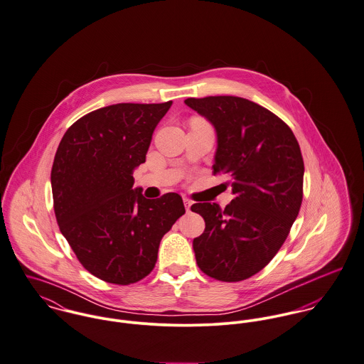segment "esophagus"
Returning <instances> with one entry per match:
<instances>
[{
  "label": "esophagus",
  "mask_w": 364,
  "mask_h": 364,
  "mask_svg": "<svg viewBox=\"0 0 364 364\" xmlns=\"http://www.w3.org/2000/svg\"><path fill=\"white\" fill-rule=\"evenodd\" d=\"M191 205H193V202L190 201L188 198H184V206H186V209H187V210H190Z\"/></svg>",
  "instance_id": "1"
}]
</instances>
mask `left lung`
Returning a JSON list of instances; mask_svg holds the SVG:
<instances>
[{
    "label": "left lung",
    "instance_id": "8db88e82",
    "mask_svg": "<svg viewBox=\"0 0 364 364\" xmlns=\"http://www.w3.org/2000/svg\"><path fill=\"white\" fill-rule=\"evenodd\" d=\"M184 103L212 122L218 135L213 174L229 177L235 198L225 209L197 202L205 230L193 242L203 274L244 281L279 251L303 201L304 162L286 122L237 96L188 97Z\"/></svg>",
    "mask_w": 364,
    "mask_h": 364
}]
</instances>
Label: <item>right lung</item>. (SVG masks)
I'll return each instance as SVG.
<instances>
[{
  "label": "right lung",
  "mask_w": 364,
  "mask_h": 364,
  "mask_svg": "<svg viewBox=\"0 0 364 364\" xmlns=\"http://www.w3.org/2000/svg\"><path fill=\"white\" fill-rule=\"evenodd\" d=\"M170 102L119 103L87 113L64 134L51 167L54 213L83 268L131 284L155 268L163 236L186 213L178 194L148 200L134 190L152 134Z\"/></svg>",
  "instance_id": "1"
}]
</instances>
